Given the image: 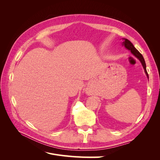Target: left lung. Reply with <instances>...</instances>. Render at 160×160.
Returning a JSON list of instances; mask_svg holds the SVG:
<instances>
[{
    "label": "left lung",
    "mask_w": 160,
    "mask_h": 160,
    "mask_svg": "<svg viewBox=\"0 0 160 160\" xmlns=\"http://www.w3.org/2000/svg\"><path fill=\"white\" fill-rule=\"evenodd\" d=\"M123 40H124V41L123 42V45H124L125 47L127 49L130 51L131 52H132V54L135 57H137L138 59L140 61V62H142V64L143 67V69H144V71H145V72H146V75L148 77V78L149 79V75H148V73L147 70H146V62H145V60L143 59V57L142 56V55L141 54V53H140L136 49H135V47L133 46V45L128 39H127V38H123Z\"/></svg>",
    "instance_id": "obj_1"
}]
</instances>
